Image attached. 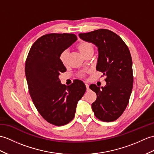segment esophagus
Wrapping results in <instances>:
<instances>
[{"mask_svg":"<svg viewBox=\"0 0 154 154\" xmlns=\"http://www.w3.org/2000/svg\"><path fill=\"white\" fill-rule=\"evenodd\" d=\"M85 85H86V87H87V91H88L89 90H90V89H89V85L87 83H85Z\"/></svg>","mask_w":154,"mask_h":154,"instance_id":"esophagus-1","label":"esophagus"}]
</instances>
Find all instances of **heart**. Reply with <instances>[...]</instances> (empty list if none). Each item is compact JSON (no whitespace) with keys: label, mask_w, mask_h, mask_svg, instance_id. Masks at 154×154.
I'll list each match as a JSON object with an SVG mask.
<instances>
[{"label":"heart","mask_w":154,"mask_h":154,"mask_svg":"<svg viewBox=\"0 0 154 154\" xmlns=\"http://www.w3.org/2000/svg\"><path fill=\"white\" fill-rule=\"evenodd\" d=\"M77 49L79 51V52L81 53V54L84 56L86 54L88 53V52L94 51L93 46L88 41H81L79 43L77 46ZM68 51L66 50V51H63L60 55V60L63 65H66L67 61V57H68Z\"/></svg>","instance_id":"heart-1"}]
</instances>
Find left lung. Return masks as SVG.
Listing matches in <instances>:
<instances>
[{
	"mask_svg": "<svg viewBox=\"0 0 154 154\" xmlns=\"http://www.w3.org/2000/svg\"><path fill=\"white\" fill-rule=\"evenodd\" d=\"M79 37L98 48L96 68L106 76L105 87H89L97 95L92 109L98 119L115 121L126 109L133 89V62L129 50L119 36L105 29L80 33Z\"/></svg>",
	"mask_w": 154,
	"mask_h": 154,
	"instance_id": "left-lung-1",
	"label": "left lung"
}]
</instances>
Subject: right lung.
Segmentation results:
<instances>
[{"label":"right lung","instance_id":"1","mask_svg":"<svg viewBox=\"0 0 154 154\" xmlns=\"http://www.w3.org/2000/svg\"><path fill=\"white\" fill-rule=\"evenodd\" d=\"M77 39L71 33L45 35L32 45L26 60L25 72L32 100L41 116L56 126L73 119L77 103L86 91L83 81L66 86L59 79L60 73L66 71L60 54Z\"/></svg>","mask_w":154,"mask_h":154}]
</instances>
